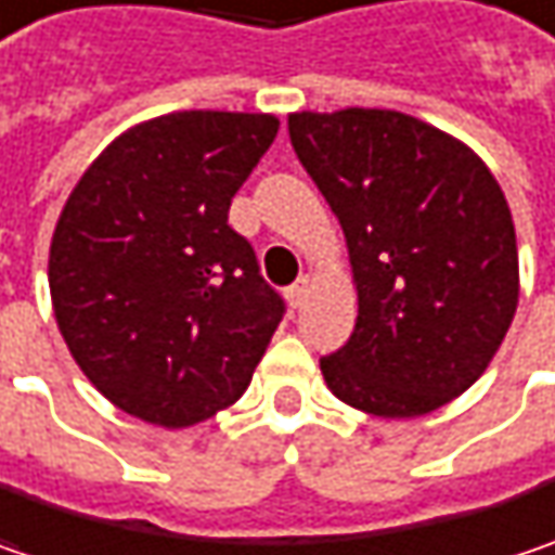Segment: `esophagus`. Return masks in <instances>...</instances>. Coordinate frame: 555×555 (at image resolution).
I'll use <instances>...</instances> for the list:
<instances>
[{
	"label": "esophagus",
	"instance_id": "1",
	"mask_svg": "<svg viewBox=\"0 0 555 555\" xmlns=\"http://www.w3.org/2000/svg\"><path fill=\"white\" fill-rule=\"evenodd\" d=\"M310 288H313V282H310L308 276H301L288 292H285V298H288V305L292 308L298 310V308H305L308 305V295H310Z\"/></svg>",
	"mask_w": 555,
	"mask_h": 555
}]
</instances>
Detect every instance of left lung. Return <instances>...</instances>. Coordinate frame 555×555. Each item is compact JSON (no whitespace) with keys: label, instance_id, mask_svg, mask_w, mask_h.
Instances as JSON below:
<instances>
[{"label":"left lung","instance_id":"8db88e82","mask_svg":"<svg viewBox=\"0 0 555 555\" xmlns=\"http://www.w3.org/2000/svg\"><path fill=\"white\" fill-rule=\"evenodd\" d=\"M288 138L345 232L358 320L320 361L336 399L421 417L459 399L518 308L503 188L459 138L396 109L292 113Z\"/></svg>","mask_w":555,"mask_h":555}]
</instances>
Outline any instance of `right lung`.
<instances>
[{
    "label": "right lung",
    "instance_id": "obj_1",
    "mask_svg": "<svg viewBox=\"0 0 555 555\" xmlns=\"http://www.w3.org/2000/svg\"><path fill=\"white\" fill-rule=\"evenodd\" d=\"M276 131L270 113L156 115L72 188L50 245L52 313L125 414L181 430L245 396L285 308L229 207Z\"/></svg>",
    "mask_w": 555,
    "mask_h": 555
}]
</instances>
